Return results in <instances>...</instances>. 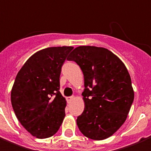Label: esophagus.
Masks as SVG:
<instances>
[{"label": "esophagus", "mask_w": 151, "mask_h": 151, "mask_svg": "<svg viewBox=\"0 0 151 151\" xmlns=\"http://www.w3.org/2000/svg\"><path fill=\"white\" fill-rule=\"evenodd\" d=\"M73 99H74V97H73V96H71V97H68V98H66V100H67V101H68V102H69V101H71L72 100H73Z\"/></svg>", "instance_id": "esophagus-1"}]
</instances>
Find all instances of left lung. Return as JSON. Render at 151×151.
<instances>
[{
	"label": "left lung",
	"mask_w": 151,
	"mask_h": 151,
	"mask_svg": "<svg viewBox=\"0 0 151 151\" xmlns=\"http://www.w3.org/2000/svg\"><path fill=\"white\" fill-rule=\"evenodd\" d=\"M67 60L75 61L84 75L80 131L93 140L109 138L125 122L134 98L127 67L110 50L90 45L75 48Z\"/></svg>",
	"instance_id": "1"
}]
</instances>
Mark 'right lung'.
Listing matches in <instances>:
<instances>
[{"mask_svg":"<svg viewBox=\"0 0 151 151\" xmlns=\"http://www.w3.org/2000/svg\"><path fill=\"white\" fill-rule=\"evenodd\" d=\"M72 46L50 47L35 53L17 73L11 90V102L18 121L37 138L58 132L66 106L61 95V66Z\"/></svg>","mask_w":151,"mask_h":151,"instance_id":"right-lung-1","label":"right lung"}]
</instances>
